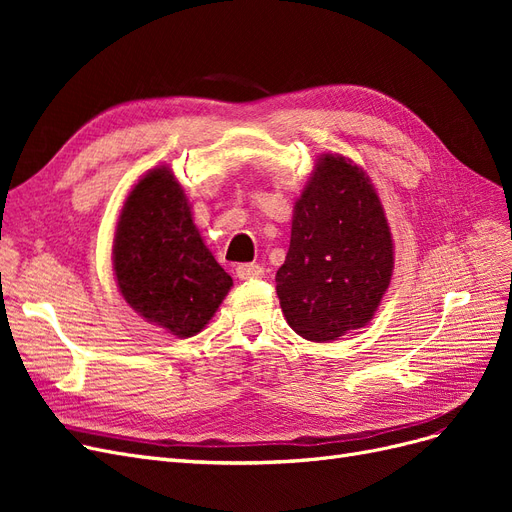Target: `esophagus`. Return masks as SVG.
Masks as SVG:
<instances>
[{
  "label": "esophagus",
  "instance_id": "1",
  "mask_svg": "<svg viewBox=\"0 0 512 512\" xmlns=\"http://www.w3.org/2000/svg\"><path fill=\"white\" fill-rule=\"evenodd\" d=\"M262 275H265V267L256 265V262H243V265L237 267L239 280H260Z\"/></svg>",
  "mask_w": 512,
  "mask_h": 512
}]
</instances>
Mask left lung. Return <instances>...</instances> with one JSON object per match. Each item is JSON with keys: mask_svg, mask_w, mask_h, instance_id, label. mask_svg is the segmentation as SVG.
Here are the masks:
<instances>
[{"mask_svg": "<svg viewBox=\"0 0 512 512\" xmlns=\"http://www.w3.org/2000/svg\"><path fill=\"white\" fill-rule=\"evenodd\" d=\"M393 273L380 198L359 166L320 158L294 205L290 247L275 275L282 312L309 342H331L374 316Z\"/></svg>", "mask_w": 512, "mask_h": 512, "instance_id": "obj_1", "label": "left lung"}]
</instances>
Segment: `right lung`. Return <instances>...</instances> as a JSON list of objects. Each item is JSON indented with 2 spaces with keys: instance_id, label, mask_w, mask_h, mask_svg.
<instances>
[{
  "instance_id": "obj_1",
  "label": "right lung",
  "mask_w": 512,
  "mask_h": 512,
  "mask_svg": "<svg viewBox=\"0 0 512 512\" xmlns=\"http://www.w3.org/2000/svg\"><path fill=\"white\" fill-rule=\"evenodd\" d=\"M113 265L130 307L177 337L203 329L232 286L168 168L151 170L130 192L119 215Z\"/></svg>"
}]
</instances>
